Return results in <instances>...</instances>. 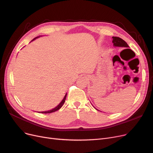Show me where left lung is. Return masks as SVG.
Returning <instances> with one entry per match:
<instances>
[{
  "label": "left lung",
  "instance_id": "8db88e82",
  "mask_svg": "<svg viewBox=\"0 0 153 153\" xmlns=\"http://www.w3.org/2000/svg\"><path fill=\"white\" fill-rule=\"evenodd\" d=\"M113 40H112V43H114V46L117 47H125V48H128L129 46L124 41L123 39L120 38L119 37L117 36H112Z\"/></svg>",
  "mask_w": 153,
  "mask_h": 153
}]
</instances>
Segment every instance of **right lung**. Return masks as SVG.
<instances>
[{"mask_svg":"<svg viewBox=\"0 0 153 153\" xmlns=\"http://www.w3.org/2000/svg\"><path fill=\"white\" fill-rule=\"evenodd\" d=\"M38 37H39V36L36 37L35 38H34L33 40H32V41H33V40H34L35 39H36V38H38ZM32 41H31V42H32ZM66 95H67V94L65 95V96H64V99H62V100L61 102V103L59 104V105H58L57 107H56L55 108H54L53 109H52V110H51L45 111H40V112H39V113H42V114H50V113H53V112H54V111H56L58 110L59 109H60V108H61V107L63 105V104L64 103V102H65V100H66Z\"/></svg>","mask_w":153,"mask_h":153,"instance_id":"obj_1","label":"right lung"}]
</instances>
